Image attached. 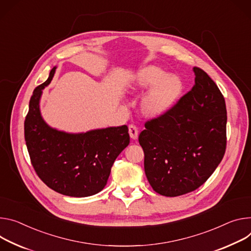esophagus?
Wrapping results in <instances>:
<instances>
[{
	"label": "esophagus",
	"instance_id": "esophagus-1",
	"mask_svg": "<svg viewBox=\"0 0 251 251\" xmlns=\"http://www.w3.org/2000/svg\"><path fill=\"white\" fill-rule=\"evenodd\" d=\"M129 135L133 140H136L138 138V129L135 125H129Z\"/></svg>",
	"mask_w": 251,
	"mask_h": 251
}]
</instances>
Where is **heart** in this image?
<instances>
[{
  "label": "heart",
  "instance_id": "1",
  "mask_svg": "<svg viewBox=\"0 0 251 251\" xmlns=\"http://www.w3.org/2000/svg\"><path fill=\"white\" fill-rule=\"evenodd\" d=\"M141 108L149 116H159L167 112L179 99L183 82L173 74H167L157 66H146L135 75L132 91H145Z\"/></svg>",
  "mask_w": 251,
  "mask_h": 251
}]
</instances>
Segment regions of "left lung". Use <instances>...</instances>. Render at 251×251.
I'll return each mask as SVG.
<instances>
[{"instance_id":"8db88e82","label":"left lung","mask_w":251,"mask_h":251,"mask_svg":"<svg viewBox=\"0 0 251 251\" xmlns=\"http://www.w3.org/2000/svg\"><path fill=\"white\" fill-rule=\"evenodd\" d=\"M195 85L139 135L153 190L167 197L194 191L221 162L226 148V106L214 81L197 67Z\"/></svg>"}]
</instances>
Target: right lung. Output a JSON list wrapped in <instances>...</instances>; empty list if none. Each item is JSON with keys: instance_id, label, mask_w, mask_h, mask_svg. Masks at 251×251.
<instances>
[{"instance_id": "add662e5", "label": "right lung", "mask_w": 251, "mask_h": 251, "mask_svg": "<svg viewBox=\"0 0 251 251\" xmlns=\"http://www.w3.org/2000/svg\"><path fill=\"white\" fill-rule=\"evenodd\" d=\"M48 79L33 92L25 120V140L32 165L41 180L58 193L87 197L100 192L118 155L129 145L126 125L69 133L48 125L42 117L40 100Z\"/></svg>"}]
</instances>
